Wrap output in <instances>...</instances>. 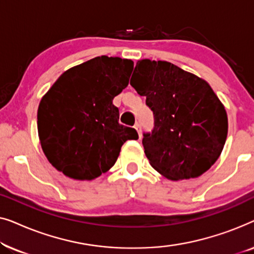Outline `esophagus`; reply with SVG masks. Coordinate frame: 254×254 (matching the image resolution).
<instances>
[{
  "instance_id": "esophagus-1",
  "label": "esophagus",
  "mask_w": 254,
  "mask_h": 254,
  "mask_svg": "<svg viewBox=\"0 0 254 254\" xmlns=\"http://www.w3.org/2000/svg\"><path fill=\"white\" fill-rule=\"evenodd\" d=\"M135 129H136V131L138 133V136H140V138L142 137V127L140 124H135Z\"/></svg>"
}]
</instances>
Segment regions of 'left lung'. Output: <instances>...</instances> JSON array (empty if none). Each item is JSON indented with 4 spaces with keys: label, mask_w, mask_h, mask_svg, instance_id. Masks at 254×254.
Returning <instances> with one entry per match:
<instances>
[{
    "label": "left lung",
    "mask_w": 254,
    "mask_h": 254,
    "mask_svg": "<svg viewBox=\"0 0 254 254\" xmlns=\"http://www.w3.org/2000/svg\"><path fill=\"white\" fill-rule=\"evenodd\" d=\"M130 85L154 113V129L143 133L144 154L171 180L196 178L223 150L228 117L204 79L166 61H137Z\"/></svg>",
    "instance_id": "obj_1"
}]
</instances>
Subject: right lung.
<instances>
[{"instance_id": "1", "label": "right lung", "mask_w": 254, "mask_h": 254, "mask_svg": "<svg viewBox=\"0 0 254 254\" xmlns=\"http://www.w3.org/2000/svg\"><path fill=\"white\" fill-rule=\"evenodd\" d=\"M134 62L106 55L64 71L40 100L38 134L52 165L69 178L92 180L117 162L134 128L119 124L113 98L128 85Z\"/></svg>"}]
</instances>
